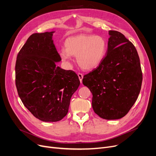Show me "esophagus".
<instances>
[{
    "label": "esophagus",
    "instance_id": "1",
    "mask_svg": "<svg viewBox=\"0 0 156 156\" xmlns=\"http://www.w3.org/2000/svg\"><path fill=\"white\" fill-rule=\"evenodd\" d=\"M78 78H79L80 82L82 83V80H83V75L81 73H78Z\"/></svg>",
    "mask_w": 156,
    "mask_h": 156
}]
</instances>
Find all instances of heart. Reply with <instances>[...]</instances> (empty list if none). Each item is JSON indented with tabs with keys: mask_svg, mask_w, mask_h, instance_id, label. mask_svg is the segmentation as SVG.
Listing matches in <instances>:
<instances>
[{
	"mask_svg": "<svg viewBox=\"0 0 156 156\" xmlns=\"http://www.w3.org/2000/svg\"><path fill=\"white\" fill-rule=\"evenodd\" d=\"M66 48L59 55L62 61L69 62L71 57L76 56L80 66L85 70L93 69L101 64L108 51V42L105 38L94 35H79L68 38Z\"/></svg>",
	"mask_w": 156,
	"mask_h": 156,
	"instance_id": "obj_1",
	"label": "heart"
}]
</instances>
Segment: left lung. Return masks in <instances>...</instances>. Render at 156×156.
<instances>
[{
    "label": "left lung",
    "mask_w": 156,
    "mask_h": 156,
    "mask_svg": "<svg viewBox=\"0 0 156 156\" xmlns=\"http://www.w3.org/2000/svg\"><path fill=\"white\" fill-rule=\"evenodd\" d=\"M108 51L96 69L84 75L92 92L94 112L105 119L124 117L140 93L142 73L133 44L121 33L110 30Z\"/></svg>",
    "instance_id": "obj_1"
}]
</instances>
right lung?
<instances>
[{
    "instance_id": "right-lung-1",
    "label": "right lung",
    "mask_w": 156,
    "mask_h": 156,
    "mask_svg": "<svg viewBox=\"0 0 156 156\" xmlns=\"http://www.w3.org/2000/svg\"><path fill=\"white\" fill-rule=\"evenodd\" d=\"M55 31L32 34L16 59V85L24 105L37 119L56 122L66 115L80 81L76 74L56 66L61 61Z\"/></svg>"
}]
</instances>
